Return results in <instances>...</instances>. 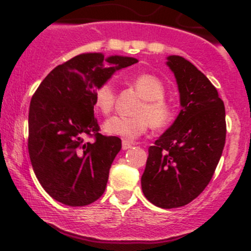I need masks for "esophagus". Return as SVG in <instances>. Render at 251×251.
Wrapping results in <instances>:
<instances>
[{
	"mask_svg": "<svg viewBox=\"0 0 251 251\" xmlns=\"http://www.w3.org/2000/svg\"><path fill=\"white\" fill-rule=\"evenodd\" d=\"M133 146V143L129 142L127 139H123V150H128Z\"/></svg>",
	"mask_w": 251,
	"mask_h": 251,
	"instance_id": "34e87169",
	"label": "esophagus"
}]
</instances>
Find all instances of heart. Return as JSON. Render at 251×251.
I'll return each instance as SVG.
<instances>
[{"instance_id":"1","label":"heart","mask_w":251,"mask_h":251,"mask_svg":"<svg viewBox=\"0 0 251 251\" xmlns=\"http://www.w3.org/2000/svg\"><path fill=\"white\" fill-rule=\"evenodd\" d=\"M129 83L143 98L134 109L133 117H112L103 124L106 133L134 139L148 131L150 125L155 131L166 128L174 120V108L164 99L165 86L158 76L139 73L131 76ZM116 103V92L111 82L100 85L94 92V105L102 114H109Z\"/></svg>"}]
</instances>
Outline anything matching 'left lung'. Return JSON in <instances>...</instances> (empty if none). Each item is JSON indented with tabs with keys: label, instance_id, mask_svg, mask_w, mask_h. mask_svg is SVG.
<instances>
[{
	"label": "left lung",
	"instance_id": "left-lung-1",
	"mask_svg": "<svg viewBox=\"0 0 251 251\" xmlns=\"http://www.w3.org/2000/svg\"><path fill=\"white\" fill-rule=\"evenodd\" d=\"M181 109L177 119L149 148L142 176L148 200L163 209L184 206L211 180L226 144V108L210 80L184 57L171 55Z\"/></svg>",
	"mask_w": 251,
	"mask_h": 251
}]
</instances>
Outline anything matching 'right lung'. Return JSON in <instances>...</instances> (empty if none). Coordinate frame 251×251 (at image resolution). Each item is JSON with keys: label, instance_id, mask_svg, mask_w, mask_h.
<instances>
[{"label": "right lung", "instance_id": "1", "mask_svg": "<svg viewBox=\"0 0 251 251\" xmlns=\"http://www.w3.org/2000/svg\"><path fill=\"white\" fill-rule=\"evenodd\" d=\"M103 59L114 67L103 68ZM137 62L81 54L54 68L37 87L29 106L28 151L36 178L55 201L83 206L102 196L122 140L99 133L94 92L114 72ZM86 135L95 142H86Z\"/></svg>", "mask_w": 251, "mask_h": 251}]
</instances>
